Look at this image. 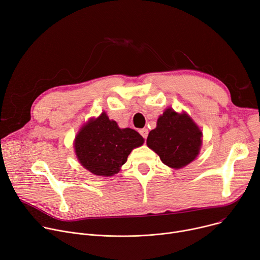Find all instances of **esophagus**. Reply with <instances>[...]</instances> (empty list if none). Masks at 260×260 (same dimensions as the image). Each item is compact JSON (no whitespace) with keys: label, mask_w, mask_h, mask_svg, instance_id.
Listing matches in <instances>:
<instances>
[{"label":"esophagus","mask_w":260,"mask_h":260,"mask_svg":"<svg viewBox=\"0 0 260 260\" xmlns=\"http://www.w3.org/2000/svg\"><path fill=\"white\" fill-rule=\"evenodd\" d=\"M140 133H141V135L144 137V139L146 140V139H147V136H148L149 131H148V129H147V128H144V129H141V130H140Z\"/></svg>","instance_id":"34e87169"}]
</instances>
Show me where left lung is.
<instances>
[{
  "mask_svg": "<svg viewBox=\"0 0 260 260\" xmlns=\"http://www.w3.org/2000/svg\"><path fill=\"white\" fill-rule=\"evenodd\" d=\"M202 136L203 132L190 116L170 108L158 117L156 128L149 132L147 145L165 165L179 169L200 153Z\"/></svg>",
  "mask_w": 260,
  "mask_h": 260,
  "instance_id": "8db88e82",
  "label": "left lung"
}]
</instances>
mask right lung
<instances>
[{
  "label": "right lung",
  "instance_id": "1",
  "mask_svg": "<svg viewBox=\"0 0 260 260\" xmlns=\"http://www.w3.org/2000/svg\"><path fill=\"white\" fill-rule=\"evenodd\" d=\"M144 139L130 128L120 129L105 112L91 119L75 137V153L88 171L100 176H112L119 171L130 152L142 146Z\"/></svg>",
  "mask_w": 260,
  "mask_h": 260
}]
</instances>
